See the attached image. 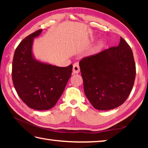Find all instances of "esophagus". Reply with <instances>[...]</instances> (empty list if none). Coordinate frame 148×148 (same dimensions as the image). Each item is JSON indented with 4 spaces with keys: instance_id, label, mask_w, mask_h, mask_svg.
I'll list each match as a JSON object with an SVG mask.
<instances>
[{
    "instance_id": "esophagus-1",
    "label": "esophagus",
    "mask_w": 148,
    "mask_h": 148,
    "mask_svg": "<svg viewBox=\"0 0 148 148\" xmlns=\"http://www.w3.org/2000/svg\"><path fill=\"white\" fill-rule=\"evenodd\" d=\"M72 71H73L74 74L79 73L80 71V69H79L78 62H75V63L73 64V70H72Z\"/></svg>"
}]
</instances>
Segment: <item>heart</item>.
Masks as SVG:
<instances>
[{
	"label": "heart",
	"instance_id": "heart-1",
	"mask_svg": "<svg viewBox=\"0 0 148 148\" xmlns=\"http://www.w3.org/2000/svg\"><path fill=\"white\" fill-rule=\"evenodd\" d=\"M91 40H94V37H91ZM102 46H103V41H102V40L99 41L98 42H97V44L96 45H95V47H93V49H92L91 50V53H97V52L101 48V47H102Z\"/></svg>",
	"mask_w": 148,
	"mask_h": 148
}]
</instances>
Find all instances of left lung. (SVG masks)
Returning a JSON list of instances; mask_svg holds the SVG:
<instances>
[{"mask_svg": "<svg viewBox=\"0 0 148 148\" xmlns=\"http://www.w3.org/2000/svg\"><path fill=\"white\" fill-rule=\"evenodd\" d=\"M86 96L95 108H116L128 98L133 87L136 65L129 44L120 38L110 47L79 62Z\"/></svg>", "mask_w": 148, "mask_h": 148, "instance_id": "obj_1", "label": "left lung"}]
</instances>
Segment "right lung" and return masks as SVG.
<instances>
[{
  "label": "right lung",
  "instance_id": "add662e5",
  "mask_svg": "<svg viewBox=\"0 0 148 148\" xmlns=\"http://www.w3.org/2000/svg\"><path fill=\"white\" fill-rule=\"evenodd\" d=\"M42 32L38 30L21 42L12 62V80L17 94L29 108L36 110H49L56 104L72 71V64L59 67L35 58L34 38Z\"/></svg>",
  "mask_w": 148,
  "mask_h": 148
}]
</instances>
